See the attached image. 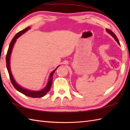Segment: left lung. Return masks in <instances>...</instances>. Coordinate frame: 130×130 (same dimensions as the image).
Instances as JSON below:
<instances>
[{
  "instance_id": "obj_1",
  "label": "left lung",
  "mask_w": 130,
  "mask_h": 130,
  "mask_svg": "<svg viewBox=\"0 0 130 130\" xmlns=\"http://www.w3.org/2000/svg\"><path fill=\"white\" fill-rule=\"evenodd\" d=\"M106 31L108 33V34H109V35H111L114 38V39L116 40V42L118 43V44L119 45H120V42H119V41H118V39L117 38V36H116L115 35V34H114L113 32L112 31H111V30H109V29H107L106 28Z\"/></svg>"
}]
</instances>
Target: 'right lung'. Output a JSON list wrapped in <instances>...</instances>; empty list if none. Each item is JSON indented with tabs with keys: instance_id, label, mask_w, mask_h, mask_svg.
<instances>
[{
	"instance_id": "right-lung-1",
	"label": "right lung",
	"mask_w": 130,
	"mask_h": 130,
	"mask_svg": "<svg viewBox=\"0 0 130 130\" xmlns=\"http://www.w3.org/2000/svg\"><path fill=\"white\" fill-rule=\"evenodd\" d=\"M31 27H28L26 28L25 29H24L23 30H22L20 32H19L18 33H17L15 35V36L13 37V38L12 39V41H11L10 43V45L9 46V48H8V51H7V56H6V63H7V70L8 71V73H9V77H10V79L11 80V82H12V84H13V85L14 87L16 90H17L18 92H19L23 94L26 96H29V97H32V98H41L42 96H45L47 93H48V91L50 90L51 87L52 85V79H53V75L54 74L55 72V71L57 69V68L59 67H58L55 69L54 70H53L51 73L50 75L49 76L48 78V82L47 83L46 87L43 88V89L40 90H29L26 89L22 87H21V85H19L16 82V81L15 80V79H14L13 76L12 74V72H11V69H10V56H11V54H12V50L13 48L15 42V41H17V39L18 38L21 36L23 34H24V33H26L28 30H29Z\"/></svg>"
}]
</instances>
